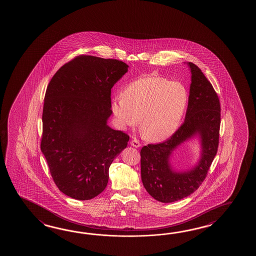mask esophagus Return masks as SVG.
<instances>
[{"label":"esophagus","instance_id":"34e87169","mask_svg":"<svg viewBox=\"0 0 256 256\" xmlns=\"http://www.w3.org/2000/svg\"><path fill=\"white\" fill-rule=\"evenodd\" d=\"M130 144H131L132 146L136 147V148H138V147L141 146V144H140L138 139H132Z\"/></svg>","mask_w":256,"mask_h":256}]
</instances>
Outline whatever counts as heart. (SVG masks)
<instances>
[{
	"mask_svg": "<svg viewBox=\"0 0 256 256\" xmlns=\"http://www.w3.org/2000/svg\"><path fill=\"white\" fill-rule=\"evenodd\" d=\"M188 104V91L178 81L146 76L134 80L112 100V110L120 128H142L154 141L168 138L180 126Z\"/></svg>",
	"mask_w": 256,
	"mask_h": 256,
	"instance_id": "heart-1",
	"label": "heart"
}]
</instances>
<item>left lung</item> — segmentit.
I'll use <instances>...</instances> for the list:
<instances>
[{"label":"left lung","instance_id":"obj_1","mask_svg":"<svg viewBox=\"0 0 256 256\" xmlns=\"http://www.w3.org/2000/svg\"><path fill=\"white\" fill-rule=\"evenodd\" d=\"M191 84L184 122L170 138L160 144H149L141 149V178L147 192L155 200L172 202L194 193L206 180L217 154L220 126V104L217 92L196 64L188 62ZM199 134L202 159L186 172H174L169 157L180 143Z\"/></svg>","mask_w":256,"mask_h":256}]
</instances>
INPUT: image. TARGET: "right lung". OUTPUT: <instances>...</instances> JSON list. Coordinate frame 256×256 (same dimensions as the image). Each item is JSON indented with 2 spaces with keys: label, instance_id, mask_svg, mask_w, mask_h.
Instances as JSON below:
<instances>
[{
  "label": "right lung",
  "instance_id": "add662e5",
  "mask_svg": "<svg viewBox=\"0 0 256 256\" xmlns=\"http://www.w3.org/2000/svg\"><path fill=\"white\" fill-rule=\"evenodd\" d=\"M122 60L80 55L64 64L47 86L41 151L60 191L89 200L104 190L109 168L130 136L107 125L110 94L128 72Z\"/></svg>",
  "mask_w": 256,
  "mask_h": 256
}]
</instances>
